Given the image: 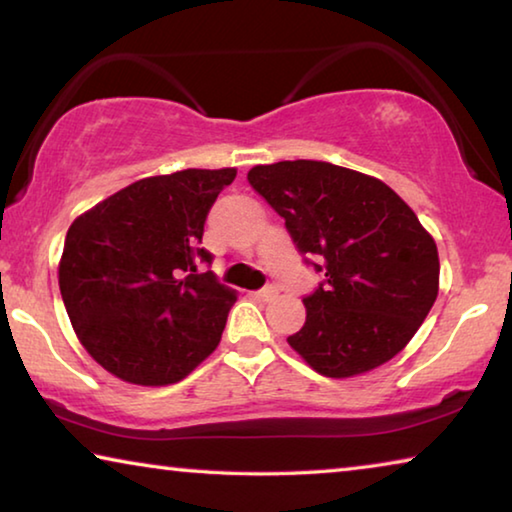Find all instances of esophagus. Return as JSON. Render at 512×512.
<instances>
[{"mask_svg": "<svg viewBox=\"0 0 512 512\" xmlns=\"http://www.w3.org/2000/svg\"><path fill=\"white\" fill-rule=\"evenodd\" d=\"M275 289L273 287H264V289H259V291H255L253 296L257 298V300H262V302H268V300H273L275 298Z\"/></svg>", "mask_w": 512, "mask_h": 512, "instance_id": "34e87169", "label": "esophagus"}]
</instances>
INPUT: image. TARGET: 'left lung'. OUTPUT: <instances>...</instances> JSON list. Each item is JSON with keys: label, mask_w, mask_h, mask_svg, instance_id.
Returning a JSON list of instances; mask_svg holds the SVG:
<instances>
[{"label": "left lung", "mask_w": 512, "mask_h": 512, "mask_svg": "<svg viewBox=\"0 0 512 512\" xmlns=\"http://www.w3.org/2000/svg\"><path fill=\"white\" fill-rule=\"evenodd\" d=\"M248 180L325 271L287 339L307 366L348 379L402 352L440 282L436 241L411 207L379 178L320 160L257 164Z\"/></svg>", "instance_id": "obj_1"}]
</instances>
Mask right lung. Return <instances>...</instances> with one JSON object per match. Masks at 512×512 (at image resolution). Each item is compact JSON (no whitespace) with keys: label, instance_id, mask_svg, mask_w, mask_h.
<instances>
[{"label":"right lung","instance_id":"add662e5","mask_svg":"<svg viewBox=\"0 0 512 512\" xmlns=\"http://www.w3.org/2000/svg\"><path fill=\"white\" fill-rule=\"evenodd\" d=\"M235 167L142 178L76 216L58 262L67 316L90 357L137 386H169L210 357L237 291L198 273L203 225Z\"/></svg>","mask_w":512,"mask_h":512}]
</instances>
